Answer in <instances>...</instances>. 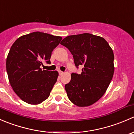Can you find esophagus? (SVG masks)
<instances>
[{
    "instance_id": "34e87169",
    "label": "esophagus",
    "mask_w": 134,
    "mask_h": 134,
    "mask_svg": "<svg viewBox=\"0 0 134 134\" xmlns=\"http://www.w3.org/2000/svg\"><path fill=\"white\" fill-rule=\"evenodd\" d=\"M63 73H64V72H63V71H59V75H63Z\"/></svg>"
}]
</instances>
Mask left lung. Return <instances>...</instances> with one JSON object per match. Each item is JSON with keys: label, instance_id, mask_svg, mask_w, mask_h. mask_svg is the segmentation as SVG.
Segmentation results:
<instances>
[{"label": "left lung", "instance_id": "obj_1", "mask_svg": "<svg viewBox=\"0 0 134 134\" xmlns=\"http://www.w3.org/2000/svg\"><path fill=\"white\" fill-rule=\"evenodd\" d=\"M60 44L71 52L77 68L83 67L80 75L71 74L65 86L67 97L76 106H91L104 95L113 78V51L103 37L88 33L69 36Z\"/></svg>", "mask_w": 134, "mask_h": 134}]
</instances>
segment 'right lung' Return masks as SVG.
<instances>
[{"label": "right lung", "instance_id": "add662e5", "mask_svg": "<svg viewBox=\"0 0 134 134\" xmlns=\"http://www.w3.org/2000/svg\"><path fill=\"white\" fill-rule=\"evenodd\" d=\"M62 40L40 32L19 37L11 47L6 71L14 92L30 104H39L49 97L57 81L58 71L42 70L43 62L51 63V54Z\"/></svg>", "mask_w": 134, "mask_h": 134}]
</instances>
